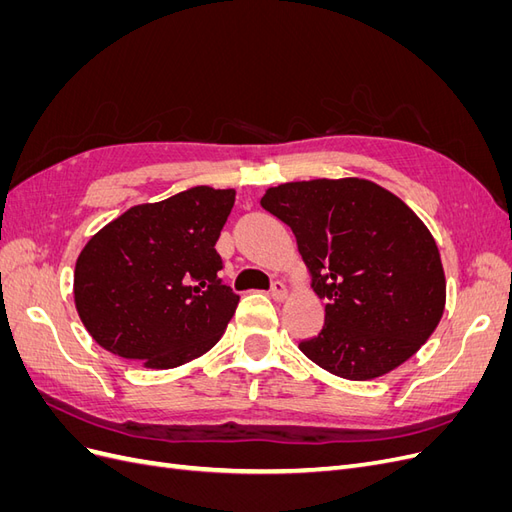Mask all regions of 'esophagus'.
<instances>
[{"mask_svg": "<svg viewBox=\"0 0 512 512\" xmlns=\"http://www.w3.org/2000/svg\"><path fill=\"white\" fill-rule=\"evenodd\" d=\"M286 294H288V290H286L284 282L275 280V282L271 284V297H273L275 301H284V299H286Z\"/></svg>", "mask_w": 512, "mask_h": 512, "instance_id": "34e87169", "label": "esophagus"}]
</instances>
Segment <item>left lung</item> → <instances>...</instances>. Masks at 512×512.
I'll return each instance as SVG.
<instances>
[{
	"label": "left lung",
	"instance_id": "obj_1",
	"mask_svg": "<svg viewBox=\"0 0 512 512\" xmlns=\"http://www.w3.org/2000/svg\"><path fill=\"white\" fill-rule=\"evenodd\" d=\"M288 224L324 307L301 352L346 380L389 374L421 348L444 312L438 245L404 200L367 179L282 183L260 198Z\"/></svg>",
	"mask_w": 512,
	"mask_h": 512
}]
</instances>
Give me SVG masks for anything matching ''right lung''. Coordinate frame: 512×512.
<instances>
[{
  "instance_id": "1",
  "label": "right lung",
  "mask_w": 512,
  "mask_h": 512,
  "mask_svg": "<svg viewBox=\"0 0 512 512\" xmlns=\"http://www.w3.org/2000/svg\"><path fill=\"white\" fill-rule=\"evenodd\" d=\"M232 205L235 190L196 185L128 209L89 239L74 303L104 350L170 369L218 344L239 303L215 250Z\"/></svg>"
}]
</instances>
